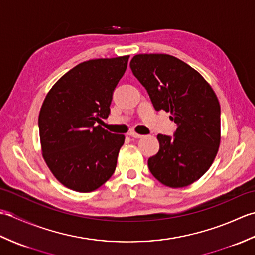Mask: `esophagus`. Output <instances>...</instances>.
<instances>
[{
    "instance_id": "1",
    "label": "esophagus",
    "mask_w": 255,
    "mask_h": 255,
    "mask_svg": "<svg viewBox=\"0 0 255 255\" xmlns=\"http://www.w3.org/2000/svg\"><path fill=\"white\" fill-rule=\"evenodd\" d=\"M128 136H129V137H132V138H136V139L142 138V134H139V133L134 132V131H129V132H128Z\"/></svg>"
}]
</instances>
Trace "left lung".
Here are the masks:
<instances>
[{
    "label": "left lung",
    "mask_w": 255,
    "mask_h": 255,
    "mask_svg": "<svg viewBox=\"0 0 255 255\" xmlns=\"http://www.w3.org/2000/svg\"><path fill=\"white\" fill-rule=\"evenodd\" d=\"M155 111L171 114L174 137L158 134L159 152L148 160L163 185L185 187L213 164L220 143V105L211 86L196 70L170 55H137L130 61Z\"/></svg>",
    "instance_id": "obj_1"
}]
</instances>
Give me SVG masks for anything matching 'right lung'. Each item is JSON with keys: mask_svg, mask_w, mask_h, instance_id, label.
Here are the masks:
<instances>
[{"mask_svg": "<svg viewBox=\"0 0 255 255\" xmlns=\"http://www.w3.org/2000/svg\"><path fill=\"white\" fill-rule=\"evenodd\" d=\"M128 59L78 64L57 81L42 103L38 118L42 156L57 180L72 191H95L115 172L125 136L96 123L110 115Z\"/></svg>", "mask_w": 255, "mask_h": 255, "instance_id": "add662e5", "label": "right lung"}]
</instances>
